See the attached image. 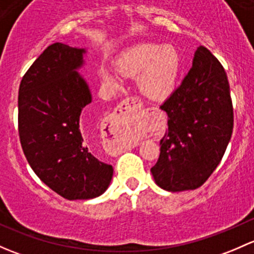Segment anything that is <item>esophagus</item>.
<instances>
[{
  "instance_id": "34e87169",
  "label": "esophagus",
  "mask_w": 254,
  "mask_h": 254,
  "mask_svg": "<svg viewBox=\"0 0 254 254\" xmlns=\"http://www.w3.org/2000/svg\"><path fill=\"white\" fill-rule=\"evenodd\" d=\"M142 109V104L137 98H127L117 106L116 111L109 117L108 125L115 138V150L122 151L132 142L127 139V130L134 120L135 111Z\"/></svg>"
}]
</instances>
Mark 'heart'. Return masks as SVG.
Instances as JSON below:
<instances>
[{
  "mask_svg": "<svg viewBox=\"0 0 254 254\" xmlns=\"http://www.w3.org/2000/svg\"><path fill=\"white\" fill-rule=\"evenodd\" d=\"M180 55L172 46L142 44L125 52L117 61L120 72L126 75L141 74L137 85L140 93L149 99H163L175 88L180 73ZM119 70L103 67L100 77L104 84L116 88L121 84Z\"/></svg>",
  "mask_w": 254,
  "mask_h": 254,
  "instance_id": "1",
  "label": "heart"
}]
</instances>
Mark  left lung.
<instances>
[{
    "label": "left lung",
    "mask_w": 254,
    "mask_h": 254,
    "mask_svg": "<svg viewBox=\"0 0 254 254\" xmlns=\"http://www.w3.org/2000/svg\"><path fill=\"white\" fill-rule=\"evenodd\" d=\"M160 109L169 129L150 169L155 184L169 192L195 190L221 161L234 128L226 72L208 49H197L192 68Z\"/></svg>",
    "instance_id": "left-lung-1"
}]
</instances>
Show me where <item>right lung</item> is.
Masks as SVG:
<instances>
[{"mask_svg":"<svg viewBox=\"0 0 254 254\" xmlns=\"http://www.w3.org/2000/svg\"><path fill=\"white\" fill-rule=\"evenodd\" d=\"M84 49L62 43L48 46L23 77L18 95L20 144L36 176L68 200L103 194L114 169L91 153L82 115L91 103L87 82L77 72Z\"/></svg>","mask_w":254,"mask_h":254,"instance_id":"1","label":"right lung"}]
</instances>
